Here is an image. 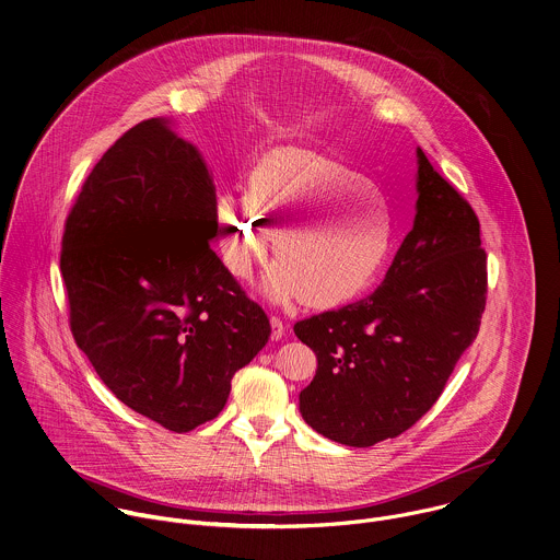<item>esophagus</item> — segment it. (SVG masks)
I'll return each mask as SVG.
<instances>
[{
	"instance_id": "1",
	"label": "esophagus",
	"mask_w": 560,
	"mask_h": 560,
	"mask_svg": "<svg viewBox=\"0 0 560 560\" xmlns=\"http://www.w3.org/2000/svg\"><path fill=\"white\" fill-rule=\"evenodd\" d=\"M270 327H272V331H270L272 339H281V337L285 336V325H283L281 318L272 316V318H270Z\"/></svg>"
}]
</instances>
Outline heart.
I'll list each match as a JSON object with an SVG mask.
<instances>
[{
  "label": "heart",
  "instance_id": "obj_1",
  "mask_svg": "<svg viewBox=\"0 0 560 560\" xmlns=\"http://www.w3.org/2000/svg\"><path fill=\"white\" fill-rule=\"evenodd\" d=\"M246 197L217 201L229 272L246 279L270 250L277 261L264 288L275 301L303 296L334 310L361 296L387 261L394 219L385 197L361 173L310 151H279L246 177Z\"/></svg>",
  "mask_w": 560,
  "mask_h": 560
}]
</instances>
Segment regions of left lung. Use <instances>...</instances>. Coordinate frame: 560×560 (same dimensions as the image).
Here are the masks:
<instances>
[{
    "label": "left lung",
    "instance_id": "obj_1",
    "mask_svg": "<svg viewBox=\"0 0 560 560\" xmlns=\"http://www.w3.org/2000/svg\"><path fill=\"white\" fill-rule=\"evenodd\" d=\"M418 164V214L383 283L294 325L318 357L301 413L343 446H374L411 429L480 329L487 253L478 217L422 149Z\"/></svg>",
    "mask_w": 560,
    "mask_h": 560
}]
</instances>
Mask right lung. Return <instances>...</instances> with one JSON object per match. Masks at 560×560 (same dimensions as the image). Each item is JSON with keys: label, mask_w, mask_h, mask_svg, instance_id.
<instances>
[{"label": "right lung", "mask_w": 560, "mask_h": 560, "mask_svg": "<svg viewBox=\"0 0 560 560\" xmlns=\"http://www.w3.org/2000/svg\"><path fill=\"white\" fill-rule=\"evenodd\" d=\"M217 192L199 151L164 120L102 155L62 233L69 325L100 378L136 413L188 433L223 411L270 320L210 240Z\"/></svg>", "instance_id": "1"}]
</instances>
